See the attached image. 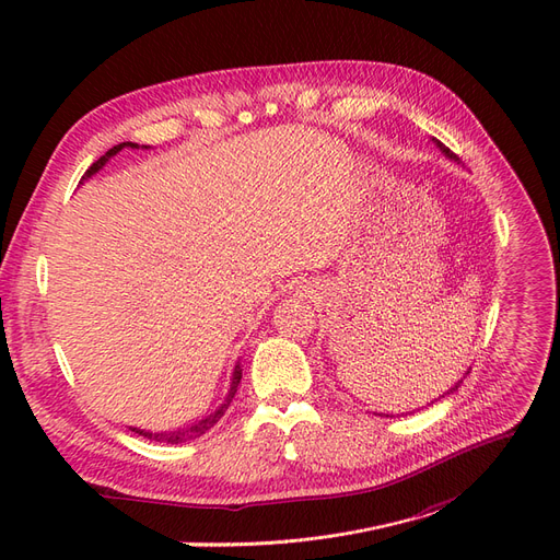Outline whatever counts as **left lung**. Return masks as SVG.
<instances>
[{
  "label": "left lung",
  "mask_w": 560,
  "mask_h": 560,
  "mask_svg": "<svg viewBox=\"0 0 560 560\" xmlns=\"http://www.w3.org/2000/svg\"><path fill=\"white\" fill-rule=\"evenodd\" d=\"M433 142H436V148H439V150H441V152H443V154H445V156H447V159H450V161H457V163H459V156H457V154H454V152H450V150H447V148H445V144H443V142H439V140H436V138H433ZM466 374H470V369H468V371H466ZM466 374H464V378H466ZM464 378H462V381H459V383H454V385H452V387H450V389H447V392H445V395H443V397H447V395H452V392H457V389H459V385H462V383H464ZM439 399H441V397H439ZM431 404H433V401H431ZM385 418H392V416H385Z\"/></svg>",
  "instance_id": "8db88e82"
}]
</instances>
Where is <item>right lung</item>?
Instances as JSON below:
<instances>
[{
    "label": "right lung",
    "mask_w": 560,
    "mask_h": 560,
    "mask_svg": "<svg viewBox=\"0 0 560 560\" xmlns=\"http://www.w3.org/2000/svg\"><path fill=\"white\" fill-rule=\"evenodd\" d=\"M124 148L138 150V144H136V142H119V144H115L113 150H108V152L103 154L98 161H94V163L90 165V171H88L85 175H82L80 184L85 182V179H90L92 175H96V173L103 168V165H106L115 154H119ZM142 148H148V144H142ZM240 381H242V366H240V362H237V364H235V369H233V376H231V387H228L223 401H221L212 412H207L205 418H200V420H196V422H191V424L179 427V429H173V431H148V429H140V427H129V429H131V431H136L138 436H142V439H150V441H156V443H171V445H177V443H186V441L200 439L205 431H210V429H212V427L223 418V412L228 410V406H231V401H233V397H235V392H237Z\"/></svg>",
    "instance_id": "1"
}]
</instances>
